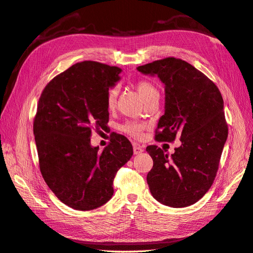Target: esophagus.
Segmentation results:
<instances>
[{"instance_id": "1", "label": "esophagus", "mask_w": 253, "mask_h": 253, "mask_svg": "<svg viewBox=\"0 0 253 253\" xmlns=\"http://www.w3.org/2000/svg\"><path fill=\"white\" fill-rule=\"evenodd\" d=\"M133 151H134V154L138 155V154H141V153H142L144 150H143V147H141V145H138V144H134Z\"/></svg>"}]
</instances>
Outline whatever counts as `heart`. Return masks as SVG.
<instances>
[{
    "label": "heart",
    "instance_id": "1",
    "mask_svg": "<svg viewBox=\"0 0 253 253\" xmlns=\"http://www.w3.org/2000/svg\"><path fill=\"white\" fill-rule=\"evenodd\" d=\"M135 87H136L137 93L139 94V96L141 97L143 101L148 100L149 98L153 96H158L157 88L155 87L154 84L151 83L150 81H147V80L138 81L136 83ZM117 96H118V87L117 86L112 87L109 90L108 96H106V105H108L109 109H113L115 104H116ZM122 129L129 135L138 137L141 134L142 126L135 124V122H127V124H126L124 126H122Z\"/></svg>",
    "mask_w": 253,
    "mask_h": 253
}]
</instances>
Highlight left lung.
<instances>
[{
    "mask_svg": "<svg viewBox=\"0 0 253 253\" xmlns=\"http://www.w3.org/2000/svg\"><path fill=\"white\" fill-rule=\"evenodd\" d=\"M137 70L157 76L165 85L156 140L181 141L171 155L156 145L147 148L153 159L147 176L151 194L172 208L193 205L212 186L228 137L223 97L207 76L180 59L157 60Z\"/></svg>",
    "mask_w": 253,
    "mask_h": 253,
    "instance_id": "left-lung-1",
    "label": "left lung"
}]
</instances>
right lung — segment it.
<instances>
[{
	"mask_svg": "<svg viewBox=\"0 0 253 253\" xmlns=\"http://www.w3.org/2000/svg\"><path fill=\"white\" fill-rule=\"evenodd\" d=\"M121 70L95 61L76 63L42 91L34 122L35 141L45 182L75 210L97 209L113 194L117 171L133 155L122 135L99 152L90 144L91 129L109 122L106 96Z\"/></svg>",
	"mask_w": 253,
	"mask_h": 253,
	"instance_id": "add662e5",
	"label": "right lung"
}]
</instances>
